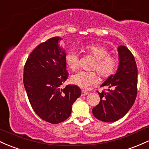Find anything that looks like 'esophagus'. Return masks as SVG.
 <instances>
[{"instance_id": "obj_1", "label": "esophagus", "mask_w": 149, "mask_h": 149, "mask_svg": "<svg viewBox=\"0 0 149 149\" xmlns=\"http://www.w3.org/2000/svg\"><path fill=\"white\" fill-rule=\"evenodd\" d=\"M88 94V92L85 90H81V96H86Z\"/></svg>"}]
</instances>
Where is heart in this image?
I'll use <instances>...</instances> for the list:
<instances>
[{
    "instance_id": "b5f03b06",
    "label": "heart",
    "mask_w": 149,
    "mask_h": 149,
    "mask_svg": "<svg viewBox=\"0 0 149 149\" xmlns=\"http://www.w3.org/2000/svg\"><path fill=\"white\" fill-rule=\"evenodd\" d=\"M84 49L96 59L92 69L97 70L101 77H107L114 72L118 65L117 59L114 56L109 55V50L106 47L97 45H87L84 46ZM65 60L71 70L75 71L79 68V52L77 49H72L68 51ZM70 80L75 85L87 89L97 82L98 77L95 71L81 70L73 74Z\"/></svg>"
}]
</instances>
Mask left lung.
Returning a JSON list of instances; mask_svg holds the SVG:
<instances>
[{"mask_svg": "<svg viewBox=\"0 0 149 149\" xmlns=\"http://www.w3.org/2000/svg\"><path fill=\"white\" fill-rule=\"evenodd\" d=\"M117 49L119 62L116 72L101 85L109 89L99 93L100 104L92 109L94 117L104 122H113L125 116L137 94L138 70L134 55L125 46Z\"/></svg>", "mask_w": 149, "mask_h": 149, "instance_id": "8db88e82", "label": "left lung"}]
</instances>
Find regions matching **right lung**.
<instances>
[{"label": "right lung", "instance_id": "add662e5", "mask_svg": "<svg viewBox=\"0 0 149 149\" xmlns=\"http://www.w3.org/2000/svg\"><path fill=\"white\" fill-rule=\"evenodd\" d=\"M62 38L54 37L40 43L25 62L23 83L32 108L41 119L51 124L65 121L72 106L81 95L77 85H61L68 77Z\"/></svg>", "mask_w": 149, "mask_h": 149}]
</instances>
